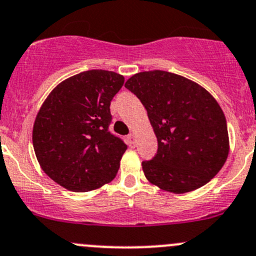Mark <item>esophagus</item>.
I'll list each match as a JSON object with an SVG mask.
<instances>
[{
	"instance_id": "1",
	"label": "esophagus",
	"mask_w": 256,
	"mask_h": 256,
	"mask_svg": "<svg viewBox=\"0 0 256 256\" xmlns=\"http://www.w3.org/2000/svg\"><path fill=\"white\" fill-rule=\"evenodd\" d=\"M135 142H136V138L134 134H130V135L128 136V146H131V148H134L135 146Z\"/></svg>"
}]
</instances>
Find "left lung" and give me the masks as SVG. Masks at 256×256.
<instances>
[{
	"instance_id": "left-lung-1",
	"label": "left lung",
	"mask_w": 256,
	"mask_h": 256,
	"mask_svg": "<svg viewBox=\"0 0 256 256\" xmlns=\"http://www.w3.org/2000/svg\"><path fill=\"white\" fill-rule=\"evenodd\" d=\"M125 88L148 111L158 152L144 161L146 178L161 190L185 194L209 182L229 155L226 118L209 91L168 71H144Z\"/></svg>"
}]
</instances>
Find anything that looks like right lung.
I'll use <instances>...</instances> for the list:
<instances>
[{
  "mask_svg": "<svg viewBox=\"0 0 256 256\" xmlns=\"http://www.w3.org/2000/svg\"><path fill=\"white\" fill-rule=\"evenodd\" d=\"M122 75L90 70L66 78L42 104L32 131L40 166L75 192L95 190L118 174L128 146L108 131L110 104Z\"/></svg>",
  "mask_w": 256,
  "mask_h": 256,
  "instance_id": "add662e5",
  "label": "right lung"
}]
</instances>
